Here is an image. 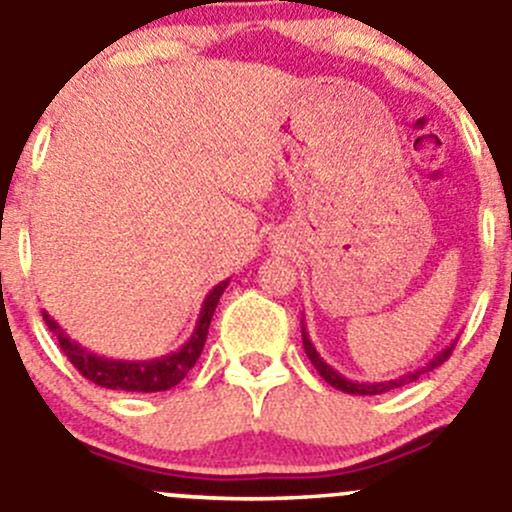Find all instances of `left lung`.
I'll return each instance as SVG.
<instances>
[{"mask_svg": "<svg viewBox=\"0 0 512 512\" xmlns=\"http://www.w3.org/2000/svg\"><path fill=\"white\" fill-rule=\"evenodd\" d=\"M302 344H304V352H307V356H309V361H312V364H314V369L319 371V376H322V379L327 381L329 386H334V389L344 391V394H354V396L386 394V391L399 389V386L411 384V381H416L421 374H426V371H433V369H436V366H441L443 361H446L448 356H451L453 347H456V342H451L446 349H441V352L433 356V359L428 361L426 366H418L416 371H409V374L399 376V379H389V381H352V379H347V376L339 374L337 369H332V366H329L327 361H324L322 356H319L317 349H314L312 339H309L307 329H304V319H302Z\"/></svg>", "mask_w": 512, "mask_h": 512, "instance_id": "8db88e82", "label": "left lung"}]
</instances>
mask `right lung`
<instances>
[{"label": "right lung", "mask_w": 512, "mask_h": 512, "mask_svg": "<svg viewBox=\"0 0 512 512\" xmlns=\"http://www.w3.org/2000/svg\"><path fill=\"white\" fill-rule=\"evenodd\" d=\"M227 285H230V280H223L220 285L210 289L208 297L203 299L198 322H195V329L188 337V342H185L180 349H175V352L158 356V359L128 361V359H108V356H98L94 352H89L86 347H81L79 342H74V339L59 327V322L49 317L46 309L41 314H44L46 327L51 329V334H54L56 342H59L61 352H64L66 359L79 369L81 376H86V379L94 381V384L103 386V389L153 394V391H168L173 389V386H178L180 381L185 379V374L193 369L200 352H203L205 339H208L210 319H213L215 307H218L220 297H223Z\"/></svg>", "instance_id": "obj_1"}]
</instances>
